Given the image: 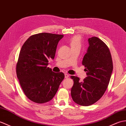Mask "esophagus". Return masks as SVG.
I'll return each instance as SVG.
<instances>
[{"mask_svg":"<svg viewBox=\"0 0 126 126\" xmlns=\"http://www.w3.org/2000/svg\"><path fill=\"white\" fill-rule=\"evenodd\" d=\"M64 76H65V78H68L69 77V75H68V74H65Z\"/></svg>","mask_w":126,"mask_h":126,"instance_id":"1","label":"esophagus"}]
</instances>
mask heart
<instances>
[{
	"instance_id": "1",
	"label": "heart",
	"mask_w": 126,
	"mask_h": 126,
	"mask_svg": "<svg viewBox=\"0 0 126 126\" xmlns=\"http://www.w3.org/2000/svg\"><path fill=\"white\" fill-rule=\"evenodd\" d=\"M69 43L71 48H80L81 47V40L80 38L78 36H75L70 39Z\"/></svg>"
}]
</instances>
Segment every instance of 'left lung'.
Returning a JSON list of instances; mask_svg holds the SVG:
<instances>
[{
    "mask_svg": "<svg viewBox=\"0 0 126 126\" xmlns=\"http://www.w3.org/2000/svg\"><path fill=\"white\" fill-rule=\"evenodd\" d=\"M89 46L82 64L87 77L83 81L72 76L74 85L71 90L76 103L87 106L98 101L106 91L113 71V66L110 50L103 41L96 37L88 39Z\"/></svg>",
    "mask_w": 126,
    "mask_h": 126,
    "instance_id": "1",
    "label": "left lung"
}]
</instances>
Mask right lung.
Segmentation results:
<instances>
[{"label":"right lung","instance_id":"1","mask_svg":"<svg viewBox=\"0 0 126 126\" xmlns=\"http://www.w3.org/2000/svg\"><path fill=\"white\" fill-rule=\"evenodd\" d=\"M63 35L47 33L30 36L23 44L16 64L17 77L26 96L36 103L43 104L54 98L64 78L63 72H54L47 67L54 60Z\"/></svg>","mask_w":126,"mask_h":126}]
</instances>
